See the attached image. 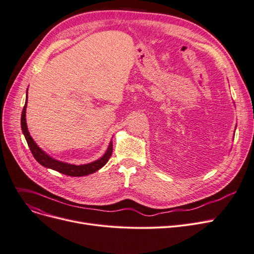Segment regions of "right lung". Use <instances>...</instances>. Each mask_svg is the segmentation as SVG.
<instances>
[{"label":"right lung","mask_w":254,"mask_h":254,"mask_svg":"<svg viewBox=\"0 0 254 254\" xmlns=\"http://www.w3.org/2000/svg\"><path fill=\"white\" fill-rule=\"evenodd\" d=\"M27 98H28V96H27ZM26 108H27V100H26V104H25L24 109H23V112H21V119H20L21 130H23V133L25 135V138H26L27 143H28V146H29V148H30V150L33 154V157H34L35 160L40 165H42V166H45L47 168H51L53 170H56V171H58L62 174H65V175L84 176V175L94 173L98 169H101L102 167H104L105 165L107 164V162L109 161L110 157H111L112 151H113L112 142L110 143L108 150L106 151L104 156L100 160L92 162L90 164L79 165V166H76V165L63 163V162H60V161H57V160L51 158L50 156H48V154L45 151L41 150L37 146L35 141L32 139V137L29 134L28 127H27V123H26Z\"/></svg>","instance_id":"add662e5"}]
</instances>
